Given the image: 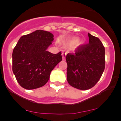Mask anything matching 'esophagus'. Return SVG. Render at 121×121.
Instances as JSON below:
<instances>
[{"label": "esophagus", "instance_id": "34e87169", "mask_svg": "<svg viewBox=\"0 0 121 121\" xmlns=\"http://www.w3.org/2000/svg\"><path fill=\"white\" fill-rule=\"evenodd\" d=\"M67 54V52H66L65 50H62V56L63 60H64L65 59Z\"/></svg>", "mask_w": 121, "mask_h": 121}]
</instances>
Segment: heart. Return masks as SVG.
<instances>
[{
  "mask_svg": "<svg viewBox=\"0 0 121 121\" xmlns=\"http://www.w3.org/2000/svg\"><path fill=\"white\" fill-rule=\"evenodd\" d=\"M79 39H78V37H74L71 38L70 39V43H76L78 41Z\"/></svg>",
  "mask_w": 121,
  "mask_h": 121,
  "instance_id": "1",
  "label": "heart"
}]
</instances>
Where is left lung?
Segmentation results:
<instances>
[{
    "label": "left lung",
    "mask_w": 121,
    "mask_h": 121,
    "mask_svg": "<svg viewBox=\"0 0 121 121\" xmlns=\"http://www.w3.org/2000/svg\"><path fill=\"white\" fill-rule=\"evenodd\" d=\"M88 35L89 43L79 46L75 53L66 56L68 84L82 90L95 86L105 69L104 47L99 38Z\"/></svg>",
    "instance_id": "left-lung-1"
}]
</instances>
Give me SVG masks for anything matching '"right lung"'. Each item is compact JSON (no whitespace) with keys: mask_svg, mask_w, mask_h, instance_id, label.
Instances as JSON below:
<instances>
[{"mask_svg":"<svg viewBox=\"0 0 121 121\" xmlns=\"http://www.w3.org/2000/svg\"><path fill=\"white\" fill-rule=\"evenodd\" d=\"M53 37L50 32L36 30L19 39L13 52V71L22 87L33 90L45 85L51 71L62 60L61 52L47 51Z\"/></svg>","mask_w":121,"mask_h":121,"instance_id":"add662e5","label":"right lung"}]
</instances>
